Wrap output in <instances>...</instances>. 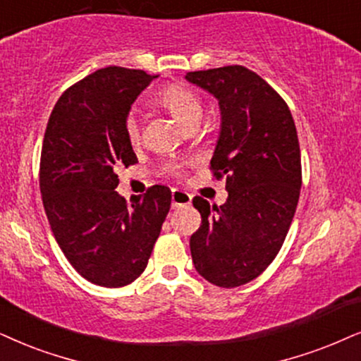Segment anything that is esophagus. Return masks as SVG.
Listing matches in <instances>:
<instances>
[{"instance_id": "obj_1", "label": "esophagus", "mask_w": 361, "mask_h": 361, "mask_svg": "<svg viewBox=\"0 0 361 361\" xmlns=\"http://www.w3.org/2000/svg\"><path fill=\"white\" fill-rule=\"evenodd\" d=\"M191 203V195L186 193V191L181 190H173L171 193V207L178 208V207H186V204Z\"/></svg>"}]
</instances>
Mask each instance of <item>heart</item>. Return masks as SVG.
<instances>
[{"label": "heart", "instance_id": "heart-1", "mask_svg": "<svg viewBox=\"0 0 361 361\" xmlns=\"http://www.w3.org/2000/svg\"><path fill=\"white\" fill-rule=\"evenodd\" d=\"M154 99H157V103L161 104V106H165L176 120H180L188 126L196 125L200 120V115H202V103H200V98L196 97L195 91H191L183 85L170 83L161 86V88L157 91V94H154ZM123 130H125V136L126 140L130 141V145L140 143L141 126L135 111H130L125 116ZM181 166L183 165H180V163H168L166 173H170V175H178V173L181 171Z\"/></svg>", "mask_w": 361, "mask_h": 361}]
</instances>
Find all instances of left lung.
<instances>
[{
	"label": "left lung",
	"mask_w": 361,
	"mask_h": 361,
	"mask_svg": "<svg viewBox=\"0 0 361 361\" xmlns=\"http://www.w3.org/2000/svg\"><path fill=\"white\" fill-rule=\"evenodd\" d=\"M186 80L220 102L209 170L226 178L228 191L221 207L193 198L202 225L190 238L191 258L204 280L235 288L270 267L288 233L302 188L298 135L285 99L248 68L191 71Z\"/></svg>",
	"instance_id": "8db88e82"
}]
</instances>
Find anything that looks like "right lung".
I'll return each mask as SVG.
<instances>
[{
	"label": "right lung",
	"mask_w": 361,
	"mask_h": 361,
	"mask_svg": "<svg viewBox=\"0 0 361 361\" xmlns=\"http://www.w3.org/2000/svg\"><path fill=\"white\" fill-rule=\"evenodd\" d=\"M154 76L108 66L70 86L49 115L39 159V190L49 226L71 267L106 288L147 268L171 204L153 185L131 204L115 190L121 166L138 163L123 121Z\"/></svg>",
	"instance_id": "obj_1"
}]
</instances>
